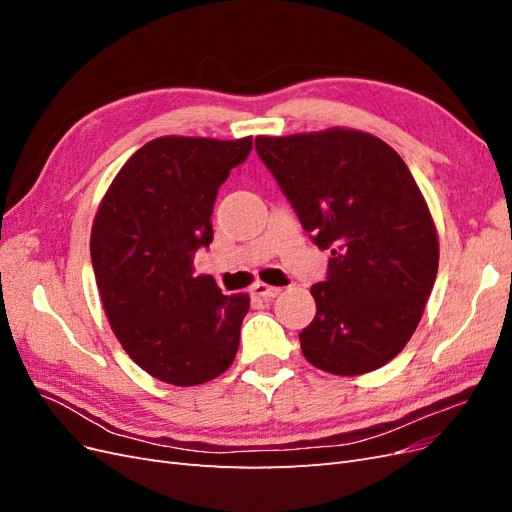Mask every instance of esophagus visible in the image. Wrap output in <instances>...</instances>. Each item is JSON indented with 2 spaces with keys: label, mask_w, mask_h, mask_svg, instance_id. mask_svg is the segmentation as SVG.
I'll list each match as a JSON object with an SVG mask.
<instances>
[{
  "label": "esophagus",
  "mask_w": 512,
  "mask_h": 512,
  "mask_svg": "<svg viewBox=\"0 0 512 512\" xmlns=\"http://www.w3.org/2000/svg\"><path fill=\"white\" fill-rule=\"evenodd\" d=\"M280 292H282V288L262 284V282H256V284L252 286V294H256V297H262V299H273V297H277V294H280Z\"/></svg>",
  "instance_id": "obj_1"
}]
</instances>
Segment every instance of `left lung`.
<instances>
[{
    "label": "left lung",
    "instance_id": "1",
    "mask_svg": "<svg viewBox=\"0 0 512 512\" xmlns=\"http://www.w3.org/2000/svg\"><path fill=\"white\" fill-rule=\"evenodd\" d=\"M301 226L329 250L312 286L316 316L299 333L314 367L337 376L374 371L404 350L438 273V232L406 162L380 138L331 128L256 136Z\"/></svg>",
    "mask_w": 512,
    "mask_h": 512
}]
</instances>
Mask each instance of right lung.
Segmentation results:
<instances>
[{"label":"right lung","mask_w":512,"mask_h":512,"mask_svg":"<svg viewBox=\"0 0 512 512\" xmlns=\"http://www.w3.org/2000/svg\"><path fill=\"white\" fill-rule=\"evenodd\" d=\"M250 151L252 136H160L121 166L96 213L91 265L106 318L162 382L203 384L235 361L250 297L222 294L192 262L213 241L218 188Z\"/></svg>","instance_id":"1"}]
</instances>
